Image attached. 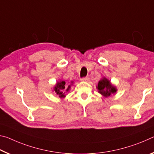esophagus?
<instances>
[{
    "label": "esophagus",
    "mask_w": 154,
    "mask_h": 154,
    "mask_svg": "<svg viewBox=\"0 0 154 154\" xmlns=\"http://www.w3.org/2000/svg\"><path fill=\"white\" fill-rule=\"evenodd\" d=\"M90 79L89 77H85V78H82V79H81V81H83V82H88L89 81Z\"/></svg>",
    "instance_id": "esophagus-1"
}]
</instances>
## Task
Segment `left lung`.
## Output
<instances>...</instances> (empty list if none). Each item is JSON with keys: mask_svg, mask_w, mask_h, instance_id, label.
I'll use <instances>...</instances> for the list:
<instances>
[{"mask_svg": "<svg viewBox=\"0 0 154 154\" xmlns=\"http://www.w3.org/2000/svg\"><path fill=\"white\" fill-rule=\"evenodd\" d=\"M98 92L104 97H108L114 95L117 91V89L115 85H113L110 80L106 79V77H103L102 79L98 82L96 86Z\"/></svg>", "mask_w": 154, "mask_h": 154, "instance_id": "1", "label": "left lung"}]
</instances>
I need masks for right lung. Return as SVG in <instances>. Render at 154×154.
<instances>
[{"instance_id": "1", "label": "right lung", "mask_w": 154, "mask_h": 154, "mask_svg": "<svg viewBox=\"0 0 154 154\" xmlns=\"http://www.w3.org/2000/svg\"><path fill=\"white\" fill-rule=\"evenodd\" d=\"M73 84V82H71V85H67L65 84V82L64 80H60V81H58L56 85H54L52 91H54L56 94L59 96L60 98H64L65 97V93L69 91L71 89V86Z\"/></svg>"}]
</instances>
